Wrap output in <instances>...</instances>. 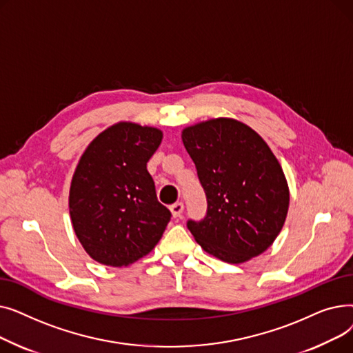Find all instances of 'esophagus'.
I'll use <instances>...</instances> for the list:
<instances>
[{
	"instance_id": "esophagus-1",
	"label": "esophagus",
	"mask_w": 353,
	"mask_h": 353,
	"mask_svg": "<svg viewBox=\"0 0 353 353\" xmlns=\"http://www.w3.org/2000/svg\"><path fill=\"white\" fill-rule=\"evenodd\" d=\"M183 210H184V205H183L181 201H177V203H174V205L170 206V212H172L174 219H180Z\"/></svg>"
}]
</instances>
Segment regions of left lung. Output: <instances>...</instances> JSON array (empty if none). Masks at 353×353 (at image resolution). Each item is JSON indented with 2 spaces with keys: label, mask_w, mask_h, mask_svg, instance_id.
<instances>
[{
  "label": "left lung",
  "mask_w": 353,
  "mask_h": 353,
  "mask_svg": "<svg viewBox=\"0 0 353 353\" xmlns=\"http://www.w3.org/2000/svg\"><path fill=\"white\" fill-rule=\"evenodd\" d=\"M181 140L208 197V214L188 221L196 242L228 263L266 252L289 210V186L268 143L248 124L219 117L183 128Z\"/></svg>",
  "instance_id": "left-lung-1"
}]
</instances>
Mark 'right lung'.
Returning <instances> with one entry per match:
<instances>
[{
	"label": "right lung",
	"mask_w": 353,
	"mask_h": 353,
	"mask_svg": "<svg viewBox=\"0 0 353 353\" xmlns=\"http://www.w3.org/2000/svg\"><path fill=\"white\" fill-rule=\"evenodd\" d=\"M160 128L119 121L81 154L71 179V225L87 254L105 266H128L150 253L172 213L159 203L147 161Z\"/></svg>",
	"instance_id": "1"
}]
</instances>
